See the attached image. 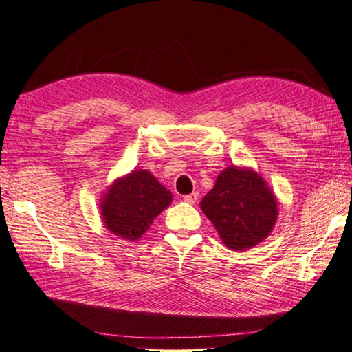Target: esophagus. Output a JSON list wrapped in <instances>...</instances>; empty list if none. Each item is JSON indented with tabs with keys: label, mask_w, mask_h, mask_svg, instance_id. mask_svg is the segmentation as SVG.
<instances>
[{
	"label": "esophagus",
	"mask_w": 352,
	"mask_h": 352,
	"mask_svg": "<svg viewBox=\"0 0 352 352\" xmlns=\"http://www.w3.org/2000/svg\"><path fill=\"white\" fill-rule=\"evenodd\" d=\"M198 197H199V193L198 192H192V193H189V195H184V201L186 203H189V204H195L197 201H198Z\"/></svg>",
	"instance_id": "esophagus-1"
}]
</instances>
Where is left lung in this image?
Listing matches in <instances>:
<instances>
[{"label":"left lung","instance_id":"8db88e82","mask_svg":"<svg viewBox=\"0 0 352 352\" xmlns=\"http://www.w3.org/2000/svg\"><path fill=\"white\" fill-rule=\"evenodd\" d=\"M204 214L230 250L243 251L269 236L276 221V199L251 169L230 166L201 201Z\"/></svg>","mask_w":352,"mask_h":352}]
</instances>
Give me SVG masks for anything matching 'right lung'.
Here are the masks:
<instances>
[{
    "instance_id": "add662e5",
    "label": "right lung",
    "mask_w": 352,
    "mask_h": 352,
    "mask_svg": "<svg viewBox=\"0 0 352 352\" xmlns=\"http://www.w3.org/2000/svg\"><path fill=\"white\" fill-rule=\"evenodd\" d=\"M172 201L151 172L139 169L118 180L102 201V219L116 236L136 241Z\"/></svg>"
}]
</instances>
